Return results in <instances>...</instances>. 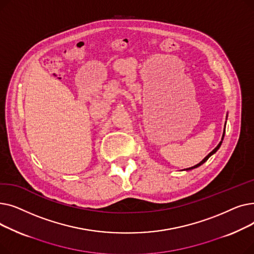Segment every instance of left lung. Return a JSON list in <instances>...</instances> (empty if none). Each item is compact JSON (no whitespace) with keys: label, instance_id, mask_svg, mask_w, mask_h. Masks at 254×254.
I'll return each instance as SVG.
<instances>
[{"label":"left lung","instance_id":"8db88e82","mask_svg":"<svg viewBox=\"0 0 254 254\" xmlns=\"http://www.w3.org/2000/svg\"><path fill=\"white\" fill-rule=\"evenodd\" d=\"M226 117H228V116H226ZM224 132H225V127H224V129H223V134H222V138H221V141L219 142V144L216 146V147L214 148V149H213L204 159H203V161L201 162V163H198L197 165H195V166H193V167H190V168H188V169H184V170H181V171H191V170H193V169H195V168H197V167H199V166H202L205 162H207L208 161V158L211 156V155H213V154H214L218 149H219V147H220V146H221V143H222V141H223V138H224Z\"/></svg>","mask_w":254,"mask_h":254}]
</instances>
